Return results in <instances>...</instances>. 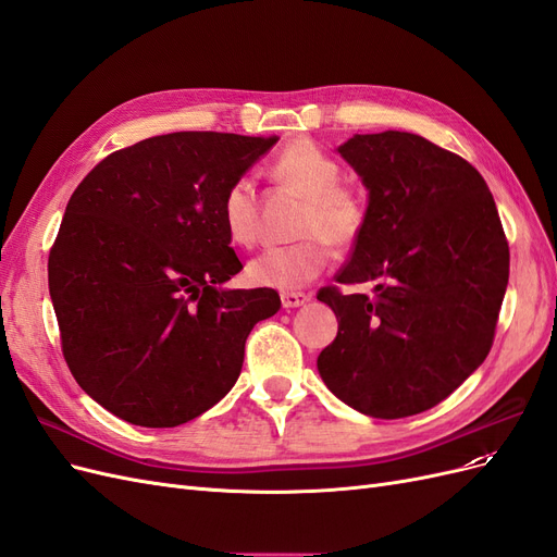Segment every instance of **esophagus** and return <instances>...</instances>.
I'll use <instances>...</instances> for the list:
<instances>
[{
    "instance_id": "34e87169",
    "label": "esophagus",
    "mask_w": 557,
    "mask_h": 557,
    "mask_svg": "<svg viewBox=\"0 0 557 557\" xmlns=\"http://www.w3.org/2000/svg\"><path fill=\"white\" fill-rule=\"evenodd\" d=\"M309 295L305 293H281V305L283 309H297L301 305H307Z\"/></svg>"
}]
</instances>
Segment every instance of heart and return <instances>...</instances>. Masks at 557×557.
<instances>
[{
    "label": "heart",
    "mask_w": 557,
    "mask_h": 557,
    "mask_svg": "<svg viewBox=\"0 0 557 557\" xmlns=\"http://www.w3.org/2000/svg\"><path fill=\"white\" fill-rule=\"evenodd\" d=\"M274 178L305 197L293 246L267 248L246 267L252 285L295 290L323 274L330 249L348 250L360 239L367 223L362 195L342 181V166L311 139L285 146L274 162ZM227 237L237 246H252L260 237V199L250 176L234 178L221 199Z\"/></svg>",
    "instance_id": "b5f03b06"
}]
</instances>
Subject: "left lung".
Instances as JSON below:
<instances>
[{"instance_id":"left-lung-1","label":"left lung","mask_w":557,"mask_h":557,"mask_svg":"<svg viewBox=\"0 0 557 557\" xmlns=\"http://www.w3.org/2000/svg\"><path fill=\"white\" fill-rule=\"evenodd\" d=\"M342 158L369 190L344 285L320 288L339 320L318 356L330 391L372 418H407L446 399L491 352L509 283V244L483 176L411 132L356 134Z\"/></svg>"}]
</instances>
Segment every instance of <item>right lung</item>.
<instances>
[{
	"label": "right lung",
	"mask_w": 557,
	"mask_h": 557,
	"mask_svg": "<svg viewBox=\"0 0 557 557\" xmlns=\"http://www.w3.org/2000/svg\"><path fill=\"white\" fill-rule=\"evenodd\" d=\"M278 137L172 132L107 156L78 183L48 256L62 356L113 416L176 428L237 383L272 288L242 272L221 218L227 185Z\"/></svg>",
	"instance_id": "right-lung-1"
}]
</instances>
